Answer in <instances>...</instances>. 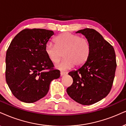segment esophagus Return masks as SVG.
Here are the masks:
<instances>
[{"instance_id": "1", "label": "esophagus", "mask_w": 126, "mask_h": 126, "mask_svg": "<svg viewBox=\"0 0 126 126\" xmlns=\"http://www.w3.org/2000/svg\"><path fill=\"white\" fill-rule=\"evenodd\" d=\"M67 74V73L64 72V71H61V72H60V75H61L62 76H65V75H66Z\"/></svg>"}]
</instances>
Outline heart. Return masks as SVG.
<instances>
[{
  "instance_id": "1",
  "label": "heart",
  "mask_w": 126,
  "mask_h": 126,
  "mask_svg": "<svg viewBox=\"0 0 126 126\" xmlns=\"http://www.w3.org/2000/svg\"><path fill=\"white\" fill-rule=\"evenodd\" d=\"M56 45L47 43L45 53L49 59L57 63L63 56L64 60L56 66L61 70L70 69L73 66H81L90 56L91 45L87 38L77 34L64 32L59 35L55 39Z\"/></svg>"
}]
</instances>
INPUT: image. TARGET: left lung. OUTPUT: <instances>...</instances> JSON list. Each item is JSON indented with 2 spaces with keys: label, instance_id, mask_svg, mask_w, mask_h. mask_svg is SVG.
<instances>
[{
  "label": "left lung",
  "instance_id": "8db88e82",
  "mask_svg": "<svg viewBox=\"0 0 126 126\" xmlns=\"http://www.w3.org/2000/svg\"><path fill=\"white\" fill-rule=\"evenodd\" d=\"M81 33L90 41V56L84 64L68 75L73 82L67 92L74 101L84 105L98 102L109 94L116 68V55L113 47L98 31L85 28Z\"/></svg>",
  "mask_w": 126,
  "mask_h": 126
}]
</instances>
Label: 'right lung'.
Masks as SVG:
<instances>
[{
	"instance_id": "obj_1",
	"label": "right lung",
	"mask_w": 126,
	"mask_h": 126,
	"mask_svg": "<svg viewBox=\"0 0 126 126\" xmlns=\"http://www.w3.org/2000/svg\"><path fill=\"white\" fill-rule=\"evenodd\" d=\"M53 31L26 28L11 42L6 56V80L13 95L20 101L33 103L47 94L50 82L60 71L45 53Z\"/></svg>"
}]
</instances>
